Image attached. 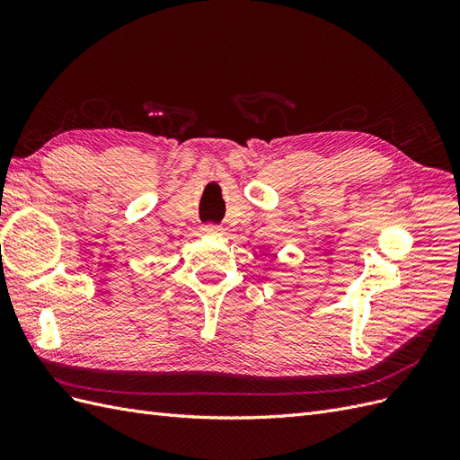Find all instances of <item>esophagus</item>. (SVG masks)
Listing matches in <instances>:
<instances>
[{"instance_id": "obj_1", "label": "esophagus", "mask_w": 460, "mask_h": 460, "mask_svg": "<svg viewBox=\"0 0 460 460\" xmlns=\"http://www.w3.org/2000/svg\"><path fill=\"white\" fill-rule=\"evenodd\" d=\"M203 232H205V234H220L222 228H220L218 225H205V226H203Z\"/></svg>"}]
</instances>
